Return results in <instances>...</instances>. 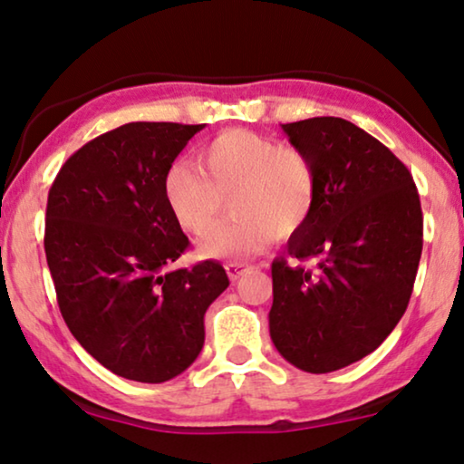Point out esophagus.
<instances>
[{"mask_svg": "<svg viewBox=\"0 0 464 464\" xmlns=\"http://www.w3.org/2000/svg\"><path fill=\"white\" fill-rule=\"evenodd\" d=\"M251 270H253V266H246V264H227L226 266V272L232 282H237L240 276H245V274Z\"/></svg>", "mask_w": 464, "mask_h": 464, "instance_id": "34e87169", "label": "esophagus"}]
</instances>
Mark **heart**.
<instances>
[{"instance_id": "heart-1", "label": "heart", "mask_w": 464, "mask_h": 464, "mask_svg": "<svg viewBox=\"0 0 464 464\" xmlns=\"http://www.w3.org/2000/svg\"><path fill=\"white\" fill-rule=\"evenodd\" d=\"M197 165L178 160L165 173V197L179 226L209 232L232 198L237 218L200 240L205 257L245 261L264 251L276 234L286 238L310 219L318 176L307 154L251 130H226L209 140Z\"/></svg>"}]
</instances>
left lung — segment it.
<instances>
[{
  "instance_id": "1",
  "label": "left lung",
  "mask_w": 464,
  "mask_h": 464,
  "mask_svg": "<svg viewBox=\"0 0 464 464\" xmlns=\"http://www.w3.org/2000/svg\"><path fill=\"white\" fill-rule=\"evenodd\" d=\"M282 130L318 176L312 216L286 255L318 264L274 259L270 337L293 366L333 372L374 352L404 315L422 251L420 198L408 167L345 119Z\"/></svg>"
}]
</instances>
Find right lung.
Returning a JSON list of instances; mask_svg holds the SVG:
<instances>
[{"instance_id":"add662e5","label":"right lung","mask_w":464,"mask_h":464,"mask_svg":"<svg viewBox=\"0 0 464 464\" xmlns=\"http://www.w3.org/2000/svg\"><path fill=\"white\" fill-rule=\"evenodd\" d=\"M205 125L125 123L60 167L45 209V259L60 314L119 377L165 382L205 343V312L230 280L218 261L171 270L190 240L165 173Z\"/></svg>"}]
</instances>
